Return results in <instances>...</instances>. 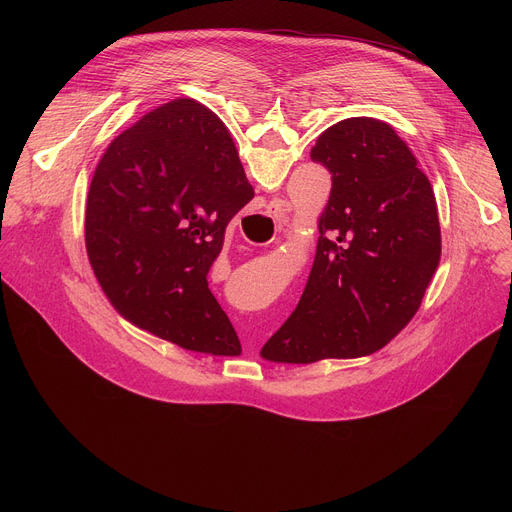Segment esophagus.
<instances>
[{"instance_id": "1", "label": "esophagus", "mask_w": 512, "mask_h": 512, "mask_svg": "<svg viewBox=\"0 0 512 512\" xmlns=\"http://www.w3.org/2000/svg\"><path fill=\"white\" fill-rule=\"evenodd\" d=\"M291 210V204L287 200H271L267 204V214L275 218V225L281 231L287 225V212Z\"/></svg>"}]
</instances>
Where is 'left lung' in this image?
<instances>
[{"instance_id":"8db88e82","label":"left lung","mask_w":512,"mask_h":512,"mask_svg":"<svg viewBox=\"0 0 512 512\" xmlns=\"http://www.w3.org/2000/svg\"><path fill=\"white\" fill-rule=\"evenodd\" d=\"M310 156L332 190L304 294L261 350L275 362L383 348L419 310L442 255L433 188L389 123L338 121Z\"/></svg>"}]
</instances>
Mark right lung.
I'll return each mask as SVG.
<instances>
[{
  "label": "right lung",
  "instance_id": "right-lung-1",
  "mask_svg": "<svg viewBox=\"0 0 512 512\" xmlns=\"http://www.w3.org/2000/svg\"><path fill=\"white\" fill-rule=\"evenodd\" d=\"M255 196L212 111L178 99L111 141L91 180L85 241L115 310L186 350L241 354L206 275Z\"/></svg>",
  "mask_w": 512,
  "mask_h": 512
}]
</instances>
